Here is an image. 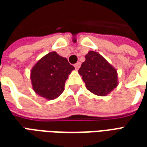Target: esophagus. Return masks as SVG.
<instances>
[{
  "instance_id": "obj_1",
  "label": "esophagus",
  "mask_w": 147,
  "mask_h": 147,
  "mask_svg": "<svg viewBox=\"0 0 147 147\" xmlns=\"http://www.w3.org/2000/svg\"><path fill=\"white\" fill-rule=\"evenodd\" d=\"M80 65H81L80 62H77L76 64H75L74 66H75V67H76V70H78V69H79V68L80 67Z\"/></svg>"
}]
</instances>
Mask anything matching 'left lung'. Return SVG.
<instances>
[{
  "label": "left lung",
  "mask_w": 147,
  "mask_h": 147,
  "mask_svg": "<svg viewBox=\"0 0 147 147\" xmlns=\"http://www.w3.org/2000/svg\"><path fill=\"white\" fill-rule=\"evenodd\" d=\"M79 69L86 89L98 96H106L118 85L117 69L102 55L89 51Z\"/></svg>",
  "instance_id": "obj_1"
}]
</instances>
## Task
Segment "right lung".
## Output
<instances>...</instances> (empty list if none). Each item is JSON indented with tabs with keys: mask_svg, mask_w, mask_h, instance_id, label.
I'll return each instance as SVG.
<instances>
[{
	"mask_svg": "<svg viewBox=\"0 0 147 147\" xmlns=\"http://www.w3.org/2000/svg\"><path fill=\"white\" fill-rule=\"evenodd\" d=\"M75 67L55 51L42 57L30 71L34 92L47 100H53L64 90L65 82Z\"/></svg>",
	"mask_w": 147,
	"mask_h": 147,
	"instance_id": "right-lung-1",
	"label": "right lung"
}]
</instances>
